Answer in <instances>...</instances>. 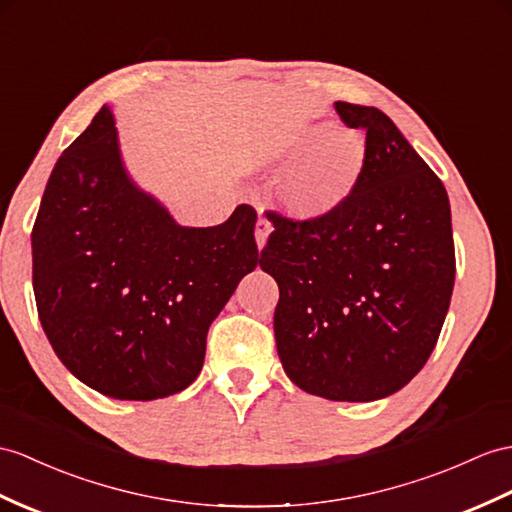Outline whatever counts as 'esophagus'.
Instances as JSON below:
<instances>
[{
    "label": "esophagus",
    "mask_w": 512,
    "mask_h": 512,
    "mask_svg": "<svg viewBox=\"0 0 512 512\" xmlns=\"http://www.w3.org/2000/svg\"><path fill=\"white\" fill-rule=\"evenodd\" d=\"M271 221L267 219V217H258V221H256V245L263 249L265 247V243H267V239H269V234H271Z\"/></svg>",
    "instance_id": "obj_1"
}]
</instances>
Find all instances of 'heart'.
Returning a JSON list of instances; mask_svg holds the SVG:
<instances>
[{"label":"heart","mask_w":512,"mask_h":512,"mask_svg":"<svg viewBox=\"0 0 512 512\" xmlns=\"http://www.w3.org/2000/svg\"><path fill=\"white\" fill-rule=\"evenodd\" d=\"M258 165L296 160L278 180V199L291 215L315 219L328 215L354 191L365 171V139L334 123H315L291 136L252 147Z\"/></svg>","instance_id":"b5f03b06"}]
</instances>
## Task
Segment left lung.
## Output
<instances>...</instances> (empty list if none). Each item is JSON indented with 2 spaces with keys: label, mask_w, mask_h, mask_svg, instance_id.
I'll list each match as a JSON object with an SVG mask.
<instances>
[{
  "label": "left lung",
  "mask_w": 512,
  "mask_h": 512,
  "mask_svg": "<svg viewBox=\"0 0 512 512\" xmlns=\"http://www.w3.org/2000/svg\"><path fill=\"white\" fill-rule=\"evenodd\" d=\"M334 108L367 132L363 176L323 217L267 210L260 267L280 289L273 332L291 382L334 402H373L413 380L439 341L456 276L450 199L382 110Z\"/></svg>",
  "instance_id": "obj_1"
}]
</instances>
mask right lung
Masks as SVG:
<instances>
[{
    "mask_svg": "<svg viewBox=\"0 0 512 512\" xmlns=\"http://www.w3.org/2000/svg\"><path fill=\"white\" fill-rule=\"evenodd\" d=\"M256 210L182 228L123 169L108 106L58 158L32 228L41 326L73 376L158 400L202 371L210 323L260 263Z\"/></svg>",
    "mask_w": 512,
    "mask_h": 512,
    "instance_id": "right-lung-1",
    "label": "right lung"
}]
</instances>
